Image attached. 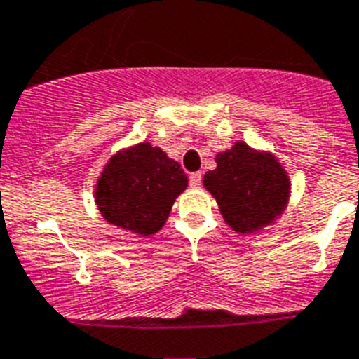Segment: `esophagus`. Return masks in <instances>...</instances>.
Returning <instances> with one entry per match:
<instances>
[{
	"label": "esophagus",
	"mask_w": 359,
	"mask_h": 359,
	"mask_svg": "<svg viewBox=\"0 0 359 359\" xmlns=\"http://www.w3.org/2000/svg\"><path fill=\"white\" fill-rule=\"evenodd\" d=\"M189 183H191L192 189H198L201 185V172H192L189 176Z\"/></svg>",
	"instance_id": "esophagus-1"
}]
</instances>
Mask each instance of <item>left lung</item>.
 <instances>
[{"label":"left lung","mask_w":359,"mask_h":359,"mask_svg":"<svg viewBox=\"0 0 359 359\" xmlns=\"http://www.w3.org/2000/svg\"><path fill=\"white\" fill-rule=\"evenodd\" d=\"M216 168L203 176V187L218 203L227 226L240 235L260 233L286 211L292 182L277 156L244 141L216 154Z\"/></svg>","instance_id":"8db88e82"}]
</instances>
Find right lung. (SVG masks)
Returning a JSON list of instances; mask_svg holds the SVG:
<instances>
[{
	"label": "right lung",
	"instance_id": "1",
	"mask_svg": "<svg viewBox=\"0 0 359 359\" xmlns=\"http://www.w3.org/2000/svg\"><path fill=\"white\" fill-rule=\"evenodd\" d=\"M189 185L180 163L148 141L121 148L108 159L93 189L95 205L108 224L133 235H156L176 198Z\"/></svg>",
	"mask_w": 359,
	"mask_h": 359
}]
</instances>
